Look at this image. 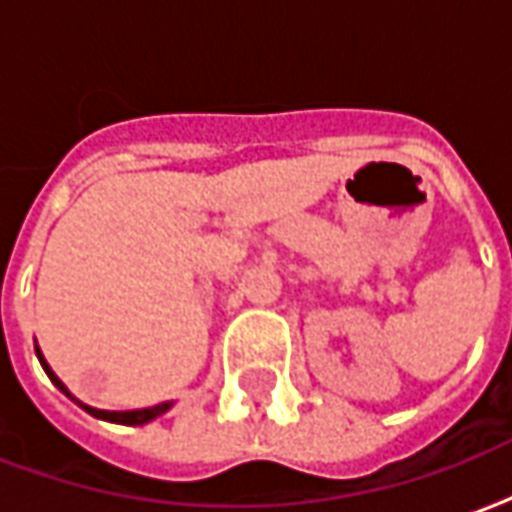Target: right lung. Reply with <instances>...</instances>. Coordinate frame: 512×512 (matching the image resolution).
<instances>
[{
	"instance_id": "right-lung-1",
	"label": "right lung",
	"mask_w": 512,
	"mask_h": 512,
	"mask_svg": "<svg viewBox=\"0 0 512 512\" xmlns=\"http://www.w3.org/2000/svg\"><path fill=\"white\" fill-rule=\"evenodd\" d=\"M35 354H38V362L43 365V370H46V376L51 378V384L60 389L62 395H68L76 403L79 408H84L90 417L95 419H106V422H117V425H147V422H153L156 417H161V414H167L169 408L175 406L172 400H164V403H158V406H150V408H131V411H106V408H95V406H87V403H82L79 397L71 395V389L62 384L60 376L51 370V365L46 362V356H43V351H40V345H35Z\"/></svg>"
}]
</instances>
